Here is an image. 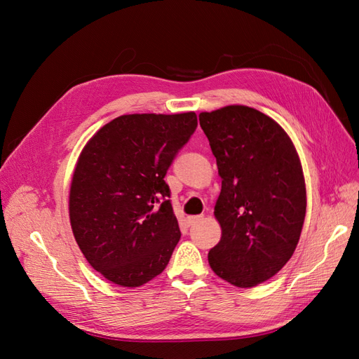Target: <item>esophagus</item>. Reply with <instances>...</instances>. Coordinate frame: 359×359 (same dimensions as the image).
Returning a JSON list of instances; mask_svg holds the SVG:
<instances>
[{"label": "esophagus", "instance_id": "esophagus-1", "mask_svg": "<svg viewBox=\"0 0 359 359\" xmlns=\"http://www.w3.org/2000/svg\"><path fill=\"white\" fill-rule=\"evenodd\" d=\"M201 220H202V215H190V217H187V223H189V226L196 224V223H199Z\"/></svg>", "mask_w": 359, "mask_h": 359}]
</instances>
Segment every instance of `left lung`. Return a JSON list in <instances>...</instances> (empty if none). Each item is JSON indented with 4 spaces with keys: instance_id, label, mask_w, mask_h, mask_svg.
<instances>
[{
    "instance_id": "obj_1",
    "label": "left lung",
    "mask_w": 359,
    "mask_h": 359,
    "mask_svg": "<svg viewBox=\"0 0 359 359\" xmlns=\"http://www.w3.org/2000/svg\"><path fill=\"white\" fill-rule=\"evenodd\" d=\"M222 178L214 215L220 243L211 269L236 287L274 277L298 245L307 193L292 139L273 118L243 104L201 112Z\"/></svg>"
}]
</instances>
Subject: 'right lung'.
<instances>
[{
    "mask_svg": "<svg viewBox=\"0 0 359 359\" xmlns=\"http://www.w3.org/2000/svg\"><path fill=\"white\" fill-rule=\"evenodd\" d=\"M196 127L194 112L121 115L81 151L70 224L85 259L106 280L139 287L169 264L181 232L165 175Z\"/></svg>",
    "mask_w": 359,
    "mask_h": 359,
    "instance_id": "obj_1",
    "label": "right lung"
}]
</instances>
